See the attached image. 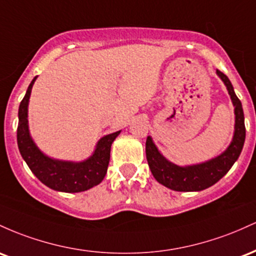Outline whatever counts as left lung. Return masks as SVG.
<instances>
[{"label": "left lung", "instance_id": "left-lung-1", "mask_svg": "<svg viewBox=\"0 0 256 256\" xmlns=\"http://www.w3.org/2000/svg\"><path fill=\"white\" fill-rule=\"evenodd\" d=\"M216 72L228 87V94L234 106V114H236L234 136L228 150L216 158L208 160L202 164L179 166L166 160L160 154L150 136L146 139V158H148L152 175L160 184L174 191H202L210 188L228 173L242 152L244 140H246V126H244L242 104L234 93L228 77L219 70H216Z\"/></svg>", "mask_w": 256, "mask_h": 256}]
</instances>
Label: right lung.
<instances>
[{"label": "right lung", "instance_id": "obj_1", "mask_svg": "<svg viewBox=\"0 0 256 256\" xmlns=\"http://www.w3.org/2000/svg\"><path fill=\"white\" fill-rule=\"evenodd\" d=\"M36 77L28 86L26 94L19 105V123L16 129L18 148L28 168L40 182L53 190L82 192L96 186L104 179L110 162L111 144L120 132L108 134L99 140L93 156L84 162L72 163L52 160L37 148L28 128V104Z\"/></svg>", "mask_w": 256, "mask_h": 256}]
</instances>
